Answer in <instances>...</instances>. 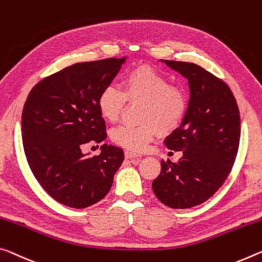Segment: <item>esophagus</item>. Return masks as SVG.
<instances>
[{"mask_svg":"<svg viewBox=\"0 0 262 262\" xmlns=\"http://www.w3.org/2000/svg\"><path fill=\"white\" fill-rule=\"evenodd\" d=\"M124 156H126V159H139L141 157L140 154H136L134 151H130V150H126L124 151Z\"/></svg>","mask_w":262,"mask_h":262,"instance_id":"esophagus-1","label":"esophagus"}]
</instances>
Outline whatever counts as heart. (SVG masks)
<instances>
[{"mask_svg":"<svg viewBox=\"0 0 262 262\" xmlns=\"http://www.w3.org/2000/svg\"><path fill=\"white\" fill-rule=\"evenodd\" d=\"M143 101L140 119L143 123H122L111 132V139L119 146L134 151L148 148L157 130L171 132L183 121L188 110V94L180 86L149 66H139L126 74L122 91L114 84L103 87L98 97V108L103 119L115 122L126 103Z\"/></svg>","mask_w":262,"mask_h":262,"instance_id":"b5f03b06","label":"heart"}]
</instances>
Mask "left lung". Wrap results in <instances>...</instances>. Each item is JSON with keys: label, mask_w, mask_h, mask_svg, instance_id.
<instances>
[{"label": "left lung", "mask_w": 262, "mask_h": 262, "mask_svg": "<svg viewBox=\"0 0 262 262\" xmlns=\"http://www.w3.org/2000/svg\"><path fill=\"white\" fill-rule=\"evenodd\" d=\"M161 61L188 79L190 98L181 126L164 140L182 157L162 161L151 186L164 205L189 209L213 196L230 173L239 148L240 114L230 87L212 73L192 63Z\"/></svg>", "instance_id": "8db88e82"}]
</instances>
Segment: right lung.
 Masks as SVG:
<instances>
[{
  "mask_svg": "<svg viewBox=\"0 0 262 262\" xmlns=\"http://www.w3.org/2000/svg\"><path fill=\"white\" fill-rule=\"evenodd\" d=\"M126 59L68 66L40 80L28 95L22 113L24 152L41 188L60 204L85 209L101 201L121 167V148L105 143L94 156L81 148L106 139L98 97Z\"/></svg>",
  "mask_w": 262,
  "mask_h": 262,
  "instance_id": "1",
  "label": "right lung"
}]
</instances>
